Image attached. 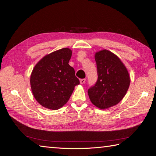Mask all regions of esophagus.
<instances>
[{"instance_id": "esophagus-1", "label": "esophagus", "mask_w": 156, "mask_h": 156, "mask_svg": "<svg viewBox=\"0 0 156 156\" xmlns=\"http://www.w3.org/2000/svg\"><path fill=\"white\" fill-rule=\"evenodd\" d=\"M85 81H86V79H80V83H81V84H84V83H85Z\"/></svg>"}]
</instances>
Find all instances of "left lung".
I'll return each mask as SVG.
<instances>
[{"label":"left lung","instance_id":"obj_1","mask_svg":"<svg viewBox=\"0 0 156 156\" xmlns=\"http://www.w3.org/2000/svg\"><path fill=\"white\" fill-rule=\"evenodd\" d=\"M98 80L90 87V100L96 107L105 109L118 104L129 88V73L120 59L112 52L103 49L95 54Z\"/></svg>","mask_w":156,"mask_h":156}]
</instances>
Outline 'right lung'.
I'll use <instances>...</instances> for the list:
<instances>
[{"instance_id": "obj_1", "label": "right lung", "mask_w": 156, "mask_h": 156, "mask_svg": "<svg viewBox=\"0 0 156 156\" xmlns=\"http://www.w3.org/2000/svg\"><path fill=\"white\" fill-rule=\"evenodd\" d=\"M72 51L63 48L45 55L33 69L30 86L36 101L44 107L57 110L68 102L80 83L69 65Z\"/></svg>"}]
</instances>
